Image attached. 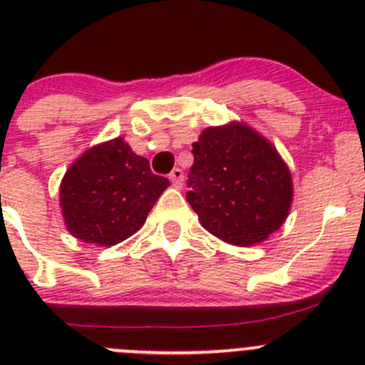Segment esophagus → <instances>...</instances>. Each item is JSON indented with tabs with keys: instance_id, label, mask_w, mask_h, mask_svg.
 <instances>
[{
	"instance_id": "esophagus-1",
	"label": "esophagus",
	"mask_w": 365,
	"mask_h": 365,
	"mask_svg": "<svg viewBox=\"0 0 365 365\" xmlns=\"http://www.w3.org/2000/svg\"><path fill=\"white\" fill-rule=\"evenodd\" d=\"M170 180H172L177 188H180V186H182V180H185V172H182L180 168H173L172 173H170Z\"/></svg>"
}]
</instances>
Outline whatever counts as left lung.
Instances as JSON below:
<instances>
[{
	"label": "left lung",
	"instance_id": "obj_1",
	"mask_svg": "<svg viewBox=\"0 0 365 365\" xmlns=\"http://www.w3.org/2000/svg\"><path fill=\"white\" fill-rule=\"evenodd\" d=\"M192 153L186 199L210 234L248 247L282 227L292 201L291 173L261 135L243 124L208 128Z\"/></svg>",
	"mask_w": 365,
	"mask_h": 365
}]
</instances>
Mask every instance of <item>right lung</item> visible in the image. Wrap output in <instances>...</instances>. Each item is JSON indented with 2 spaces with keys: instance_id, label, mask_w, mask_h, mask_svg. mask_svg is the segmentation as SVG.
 <instances>
[{
  "instance_id": "1",
  "label": "right lung",
  "mask_w": 365,
  "mask_h": 365,
  "mask_svg": "<svg viewBox=\"0 0 365 365\" xmlns=\"http://www.w3.org/2000/svg\"><path fill=\"white\" fill-rule=\"evenodd\" d=\"M168 185L148 159L115 138L86 151L67 170L60 186L63 219L86 243L117 245L143 227Z\"/></svg>"
}]
</instances>
